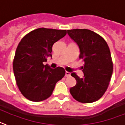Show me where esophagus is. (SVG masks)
Here are the masks:
<instances>
[{
  "mask_svg": "<svg viewBox=\"0 0 125 125\" xmlns=\"http://www.w3.org/2000/svg\"><path fill=\"white\" fill-rule=\"evenodd\" d=\"M71 76V73L68 71H66V74H65V76L66 77H69Z\"/></svg>",
  "mask_w": 125,
  "mask_h": 125,
  "instance_id": "esophagus-1",
  "label": "esophagus"
}]
</instances>
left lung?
<instances>
[{
    "label": "left lung",
    "instance_id": "obj_1",
    "mask_svg": "<svg viewBox=\"0 0 125 125\" xmlns=\"http://www.w3.org/2000/svg\"><path fill=\"white\" fill-rule=\"evenodd\" d=\"M68 34L78 45L79 58L84 62L83 78L76 73L71 74L77 83L70 93L79 102H94L103 96L110 84L113 70L110 48L101 36L91 30L74 29L68 30Z\"/></svg>",
    "mask_w": 125,
    "mask_h": 125
}]
</instances>
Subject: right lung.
I'll return each instance as SVG.
<instances>
[{
  "instance_id": "add662e5",
  "label": "right lung",
  "mask_w": 125,
  "mask_h": 125,
  "mask_svg": "<svg viewBox=\"0 0 125 125\" xmlns=\"http://www.w3.org/2000/svg\"><path fill=\"white\" fill-rule=\"evenodd\" d=\"M66 30L38 28L26 34L17 46L13 61V70L19 91L27 100L41 101L51 96L56 83L66 71L44 65L52 56V46L66 35Z\"/></svg>"
}]
</instances>
